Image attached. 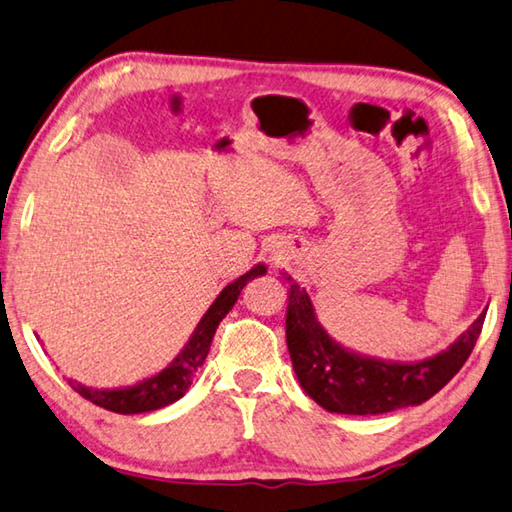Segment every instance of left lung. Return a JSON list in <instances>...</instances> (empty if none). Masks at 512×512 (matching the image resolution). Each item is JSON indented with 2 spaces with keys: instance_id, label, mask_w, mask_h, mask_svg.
<instances>
[{
  "instance_id": "left-lung-1",
  "label": "left lung",
  "mask_w": 512,
  "mask_h": 512,
  "mask_svg": "<svg viewBox=\"0 0 512 512\" xmlns=\"http://www.w3.org/2000/svg\"><path fill=\"white\" fill-rule=\"evenodd\" d=\"M290 281L285 337L294 373L303 391L333 414L375 416L402 407L423 405L450 382L468 360L481 335L486 312L434 357L420 362H387L353 353L337 344L317 319L308 292Z\"/></svg>"
}]
</instances>
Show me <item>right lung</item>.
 Instances as JSON below:
<instances>
[{"mask_svg":"<svg viewBox=\"0 0 512 512\" xmlns=\"http://www.w3.org/2000/svg\"><path fill=\"white\" fill-rule=\"evenodd\" d=\"M267 267L258 263L251 267L247 274H242L240 279L229 283L224 288L218 299L211 303V308L204 312L200 324L195 326L193 335L188 337L182 351L175 355V360L170 362L164 371H159L152 378L141 380L132 387L123 389H92L85 387L76 380H69V387L76 393H80L85 400L94 402V405L103 407L107 411H114V414H143V411H155L166 405H173L188 391L193 382L195 371L204 364L206 355H209V348L213 342L215 328H218L220 321L227 317V312L233 308V303L238 301L242 288L249 281H254L256 276H263Z\"/></svg>","mask_w":512,"mask_h":512,"instance_id":"right-lung-1","label":"right lung"}]
</instances>
